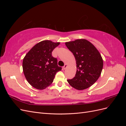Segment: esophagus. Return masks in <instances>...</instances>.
Instances as JSON below:
<instances>
[{
	"mask_svg": "<svg viewBox=\"0 0 126 126\" xmlns=\"http://www.w3.org/2000/svg\"><path fill=\"white\" fill-rule=\"evenodd\" d=\"M67 64H64V65L63 66V69H66V68H67Z\"/></svg>",
	"mask_w": 126,
	"mask_h": 126,
	"instance_id": "34e87169",
	"label": "esophagus"
}]
</instances>
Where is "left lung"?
I'll return each instance as SVG.
<instances>
[{
  "label": "left lung",
  "instance_id": "8db88e82",
  "mask_svg": "<svg viewBox=\"0 0 126 126\" xmlns=\"http://www.w3.org/2000/svg\"><path fill=\"white\" fill-rule=\"evenodd\" d=\"M75 57L77 71L75 77L67 80L70 85L77 90H83L92 86L100 77L103 60L99 52L90 42L77 39L65 43Z\"/></svg>",
  "mask_w": 126,
  "mask_h": 126
}]
</instances>
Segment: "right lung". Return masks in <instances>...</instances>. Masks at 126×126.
<instances>
[{
  "mask_svg": "<svg viewBox=\"0 0 126 126\" xmlns=\"http://www.w3.org/2000/svg\"><path fill=\"white\" fill-rule=\"evenodd\" d=\"M59 43L44 40L30 49L22 62L24 74L27 81L37 89H44L51 85L57 72L62 68L52 51Z\"/></svg>",
  "mask_w": 126,
  "mask_h": 126,
  "instance_id": "right-lung-1",
  "label": "right lung"
}]
</instances>
